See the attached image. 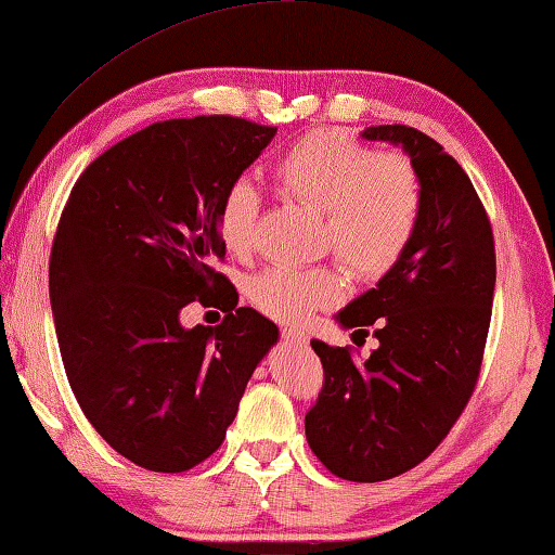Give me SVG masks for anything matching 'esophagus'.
<instances>
[{
  "mask_svg": "<svg viewBox=\"0 0 555 555\" xmlns=\"http://www.w3.org/2000/svg\"><path fill=\"white\" fill-rule=\"evenodd\" d=\"M281 337H284L288 345H296V347H306L308 345V335L296 333V331H284V333H281Z\"/></svg>",
  "mask_w": 555,
  "mask_h": 555,
  "instance_id": "obj_1",
  "label": "esophagus"
}]
</instances>
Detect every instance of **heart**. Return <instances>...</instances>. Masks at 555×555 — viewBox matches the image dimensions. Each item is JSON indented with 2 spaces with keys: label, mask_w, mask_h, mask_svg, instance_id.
Returning <instances> with one entry per match:
<instances>
[{
  "label": "heart",
  "mask_w": 555,
  "mask_h": 555,
  "mask_svg": "<svg viewBox=\"0 0 555 555\" xmlns=\"http://www.w3.org/2000/svg\"><path fill=\"white\" fill-rule=\"evenodd\" d=\"M274 183L291 201L323 212V247L357 279H379L409 249L424 212L416 168L401 154H379L343 131H311L274 164ZM261 195L247 178L224 188L218 237L232 255L255 247ZM247 296L279 323L300 325L343 298L335 267H269L251 276Z\"/></svg>",
  "instance_id": "obj_1"
}]
</instances>
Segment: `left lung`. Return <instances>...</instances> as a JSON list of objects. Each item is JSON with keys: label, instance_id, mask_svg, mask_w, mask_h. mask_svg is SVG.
Returning <instances> with one entry per match:
<instances>
[{"label": "left lung", "instance_id": "8db88e82", "mask_svg": "<svg viewBox=\"0 0 555 555\" xmlns=\"http://www.w3.org/2000/svg\"><path fill=\"white\" fill-rule=\"evenodd\" d=\"M362 137L403 146L424 188V212L377 288L337 313L354 335L372 325L377 350L357 362L347 347L311 340L323 389L306 413V438L333 475L382 482L424 463L473 397L496 259L480 195L436 139L406 125L367 127Z\"/></svg>", "mask_w": 555, "mask_h": 555}]
</instances>
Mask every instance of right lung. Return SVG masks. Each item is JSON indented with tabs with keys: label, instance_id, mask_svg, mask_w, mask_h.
<instances>
[{
	"label": "right lung",
	"instance_id": "1",
	"mask_svg": "<svg viewBox=\"0 0 555 555\" xmlns=\"http://www.w3.org/2000/svg\"><path fill=\"white\" fill-rule=\"evenodd\" d=\"M274 134L230 115L156 121L100 154L61 212L49 291L65 374L92 428L152 473L222 446L279 337L212 267L224 188ZM195 299L229 315L188 332L177 313Z\"/></svg>",
	"mask_w": 555,
	"mask_h": 555
}]
</instances>
